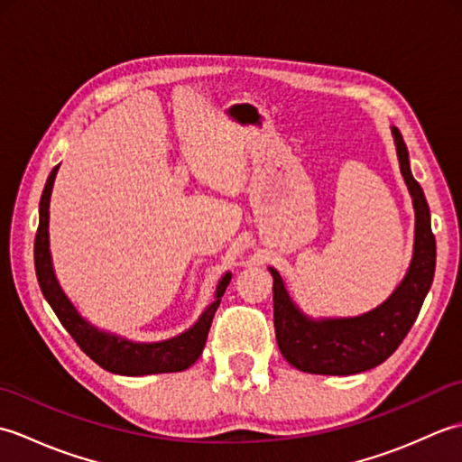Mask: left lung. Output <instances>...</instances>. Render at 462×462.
Returning a JSON list of instances; mask_svg holds the SVG:
<instances>
[{"mask_svg": "<svg viewBox=\"0 0 462 462\" xmlns=\"http://www.w3.org/2000/svg\"><path fill=\"white\" fill-rule=\"evenodd\" d=\"M399 169L413 199L415 242L405 278L375 310L353 318H311L290 298L278 270L273 278V328L282 356L290 365L316 375H356L377 367L393 353L413 326L435 276L437 244L420 184L413 179L407 144L391 126Z\"/></svg>", "mask_w": 462, "mask_h": 462, "instance_id": "1", "label": "left lung"}]
</instances>
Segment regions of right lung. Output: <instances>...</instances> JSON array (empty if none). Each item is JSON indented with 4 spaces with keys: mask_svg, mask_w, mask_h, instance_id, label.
<instances>
[{
    "mask_svg": "<svg viewBox=\"0 0 462 462\" xmlns=\"http://www.w3.org/2000/svg\"><path fill=\"white\" fill-rule=\"evenodd\" d=\"M57 171L59 164L51 171V174H49L42 194V202H39V228L35 236V272L39 288H42L47 303L55 311V316L61 321V326L69 331V336L77 341V346H79L97 365H101L105 371L116 373V375L144 377L154 375V373H176L189 369L192 363L202 356L212 318L220 306V300L226 288H228L232 273L226 272L220 278L218 286H216L214 301L200 313V318L196 319L194 326L171 339L151 343L133 341L93 326L91 321H87L81 313L77 311L73 301L67 298L63 288L59 286L53 270L51 250H49V200H51Z\"/></svg>",
    "mask_w": 462,
    "mask_h": 462,
    "instance_id": "1",
    "label": "right lung"
}]
</instances>
